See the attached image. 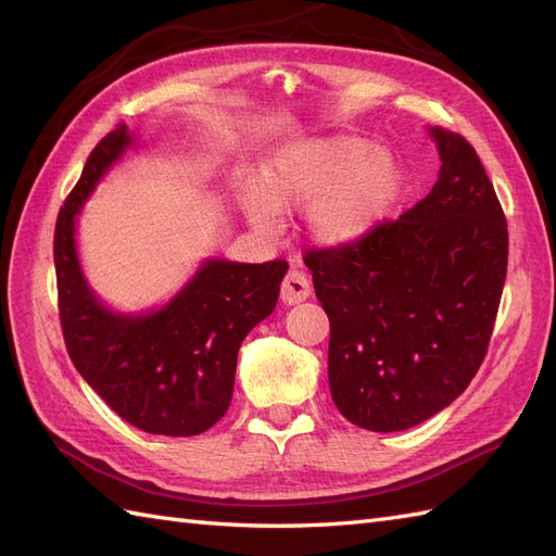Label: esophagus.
I'll return each instance as SVG.
<instances>
[{
  "label": "esophagus",
  "instance_id": "obj_1",
  "mask_svg": "<svg viewBox=\"0 0 556 556\" xmlns=\"http://www.w3.org/2000/svg\"><path fill=\"white\" fill-rule=\"evenodd\" d=\"M309 293H312L309 279L303 273H298V269H291L287 279H283V283H281V301L287 305H298V303L307 301Z\"/></svg>",
  "mask_w": 556,
  "mask_h": 556
}]
</instances>
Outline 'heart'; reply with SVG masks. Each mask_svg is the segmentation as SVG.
<instances>
[{
    "label": "heart",
    "mask_w": 556,
    "mask_h": 556,
    "mask_svg": "<svg viewBox=\"0 0 556 556\" xmlns=\"http://www.w3.org/2000/svg\"><path fill=\"white\" fill-rule=\"evenodd\" d=\"M402 192L392 152L357 136L289 142L263 162L244 213L255 232L275 235L279 213L305 206V235L317 247H348L388 216Z\"/></svg>",
    "instance_id": "heart-1"
}]
</instances>
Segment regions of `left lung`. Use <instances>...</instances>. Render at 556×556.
Segmentation results:
<instances>
[{"label": "left lung", "instance_id": "left-lung-1", "mask_svg": "<svg viewBox=\"0 0 556 556\" xmlns=\"http://www.w3.org/2000/svg\"><path fill=\"white\" fill-rule=\"evenodd\" d=\"M439 178L425 199L305 265L331 321L329 388L350 422L400 432L446 408L486 354L507 275V223L475 148L427 126Z\"/></svg>", "mask_w": 556, "mask_h": 556}]
</instances>
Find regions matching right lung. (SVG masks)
Returning a JSON list of instances; mask_svg holds the SVG:
<instances>
[{
    "mask_svg": "<svg viewBox=\"0 0 556 556\" xmlns=\"http://www.w3.org/2000/svg\"><path fill=\"white\" fill-rule=\"evenodd\" d=\"M136 148L138 136L126 124L110 131L59 213L53 261L61 326L70 359L117 416L150 434L192 437L225 416L241 340L273 315L289 263L213 255L160 307L122 312L103 303L84 275L77 220L96 185Z\"/></svg>",
    "mask_w": 556,
    "mask_h": 556,
    "instance_id": "add662e5",
    "label": "right lung"
}]
</instances>
